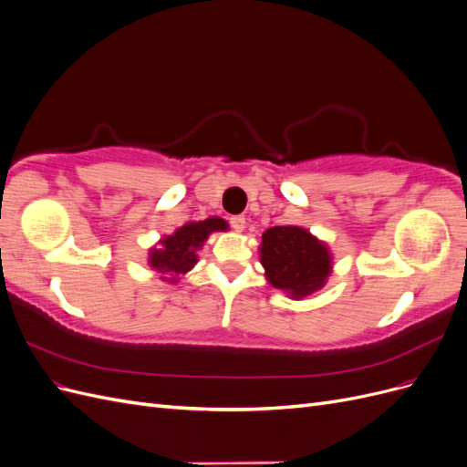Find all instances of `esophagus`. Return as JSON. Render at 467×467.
<instances>
[{
	"instance_id": "obj_1",
	"label": "esophagus",
	"mask_w": 467,
	"mask_h": 467,
	"mask_svg": "<svg viewBox=\"0 0 467 467\" xmlns=\"http://www.w3.org/2000/svg\"><path fill=\"white\" fill-rule=\"evenodd\" d=\"M230 225L235 230V232H242L245 228V216L237 214V216H232L230 218Z\"/></svg>"
}]
</instances>
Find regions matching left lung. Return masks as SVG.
<instances>
[{
    "label": "left lung",
    "instance_id": "1",
    "mask_svg": "<svg viewBox=\"0 0 467 467\" xmlns=\"http://www.w3.org/2000/svg\"><path fill=\"white\" fill-rule=\"evenodd\" d=\"M261 263L275 288L292 298L319 290L331 273L327 247L298 225H275L263 234Z\"/></svg>",
    "mask_w": 467,
    "mask_h": 467
}]
</instances>
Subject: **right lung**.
<instances>
[{"mask_svg": "<svg viewBox=\"0 0 467 467\" xmlns=\"http://www.w3.org/2000/svg\"><path fill=\"white\" fill-rule=\"evenodd\" d=\"M228 228L222 218H208L204 222H189L173 235L161 239L158 249H151L150 265L161 273L163 280L175 282L177 275H185L199 261L196 251L202 247L212 232H223Z\"/></svg>", "mask_w": 467, "mask_h": 467, "instance_id": "right-lung-1", "label": "right lung"}]
</instances>
